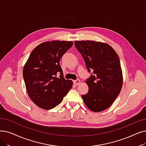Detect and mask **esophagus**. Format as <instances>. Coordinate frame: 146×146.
<instances>
[{
  "label": "esophagus",
  "instance_id": "esophagus-1",
  "mask_svg": "<svg viewBox=\"0 0 146 146\" xmlns=\"http://www.w3.org/2000/svg\"><path fill=\"white\" fill-rule=\"evenodd\" d=\"M80 83V80L79 79H76L74 80V84L75 85H78Z\"/></svg>",
  "mask_w": 146,
  "mask_h": 146
}]
</instances>
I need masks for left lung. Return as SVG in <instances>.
I'll return each instance as SVG.
<instances>
[{"label":"left lung","instance_id":"1","mask_svg":"<svg viewBox=\"0 0 146 146\" xmlns=\"http://www.w3.org/2000/svg\"><path fill=\"white\" fill-rule=\"evenodd\" d=\"M74 45L83 56L88 72H92L85 81L88 92L82 98L90 110L102 111L111 106L122 87V71L118 55L106 43L76 40Z\"/></svg>","mask_w":146,"mask_h":146}]
</instances>
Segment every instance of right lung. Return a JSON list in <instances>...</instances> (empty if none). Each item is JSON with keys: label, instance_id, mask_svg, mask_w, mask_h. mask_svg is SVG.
Masks as SVG:
<instances>
[{"label": "right lung", "instance_id": "right-lung-1", "mask_svg": "<svg viewBox=\"0 0 146 146\" xmlns=\"http://www.w3.org/2000/svg\"><path fill=\"white\" fill-rule=\"evenodd\" d=\"M73 43L64 40L43 42L32 50L24 66L29 96L41 109L54 108L72 88L73 82L64 78L60 60Z\"/></svg>", "mask_w": 146, "mask_h": 146}]
</instances>
